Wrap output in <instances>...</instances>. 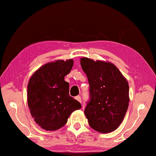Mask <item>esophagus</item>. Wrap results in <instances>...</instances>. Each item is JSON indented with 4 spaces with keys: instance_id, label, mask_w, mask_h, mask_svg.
<instances>
[{
    "instance_id": "1",
    "label": "esophagus",
    "mask_w": 156,
    "mask_h": 156,
    "mask_svg": "<svg viewBox=\"0 0 156 156\" xmlns=\"http://www.w3.org/2000/svg\"><path fill=\"white\" fill-rule=\"evenodd\" d=\"M75 99L76 100H77L78 102H81V101H82V100H81V97L80 96H76V98H75Z\"/></svg>"
}]
</instances>
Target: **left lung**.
<instances>
[{
    "label": "left lung",
    "instance_id": "1",
    "mask_svg": "<svg viewBox=\"0 0 156 156\" xmlns=\"http://www.w3.org/2000/svg\"><path fill=\"white\" fill-rule=\"evenodd\" d=\"M80 65L89 84L90 100L84 109L89 126L103 133L115 130L129 107L127 80L109 62L84 57L80 58Z\"/></svg>",
    "mask_w": 156,
    "mask_h": 156
}]
</instances>
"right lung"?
Segmentation results:
<instances>
[{"mask_svg": "<svg viewBox=\"0 0 156 156\" xmlns=\"http://www.w3.org/2000/svg\"><path fill=\"white\" fill-rule=\"evenodd\" d=\"M72 59L48 62L36 70L27 85V103L37 125L47 131L62 127L81 105L69 96L65 76L70 73Z\"/></svg>", "mask_w": 156, "mask_h": 156, "instance_id": "obj_1", "label": "right lung"}]
</instances>
